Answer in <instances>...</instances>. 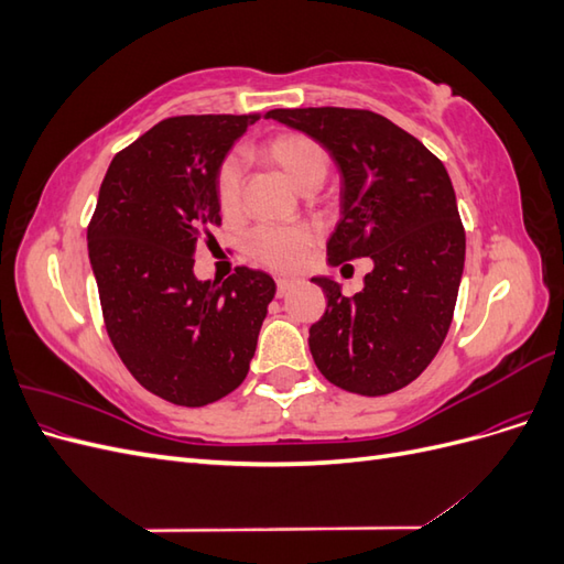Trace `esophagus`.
Instances as JSON below:
<instances>
[{
  "label": "esophagus",
  "mask_w": 564,
  "mask_h": 564,
  "mask_svg": "<svg viewBox=\"0 0 564 564\" xmlns=\"http://www.w3.org/2000/svg\"><path fill=\"white\" fill-rule=\"evenodd\" d=\"M294 286V282L292 280H284V278H280L278 280V296L282 299V296H286V292H289V289H292Z\"/></svg>",
  "instance_id": "esophagus-1"
}]
</instances>
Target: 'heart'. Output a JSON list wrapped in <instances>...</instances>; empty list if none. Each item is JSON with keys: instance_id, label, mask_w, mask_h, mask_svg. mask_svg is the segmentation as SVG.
<instances>
[{"instance_id": "1", "label": "heart", "mask_w": 564, "mask_h": 564, "mask_svg": "<svg viewBox=\"0 0 564 564\" xmlns=\"http://www.w3.org/2000/svg\"><path fill=\"white\" fill-rule=\"evenodd\" d=\"M263 155L275 164L296 191L322 185L329 174V155L313 135L301 131H284L272 135L261 148ZM216 199L224 214H232L242 199V166L237 158H228L218 169ZM315 235L308 228L261 226L249 232L245 251L251 261L275 272H294L308 261Z\"/></svg>"}]
</instances>
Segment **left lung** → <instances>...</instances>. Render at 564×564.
<instances>
[{
	"label": "left lung",
	"mask_w": 564,
	"mask_h": 564,
	"mask_svg": "<svg viewBox=\"0 0 564 564\" xmlns=\"http://www.w3.org/2000/svg\"><path fill=\"white\" fill-rule=\"evenodd\" d=\"M270 119L329 150L340 172V220L327 242L332 265L369 256L355 296L313 278L327 311L311 327L324 379L377 398L412 383L433 362L454 317L466 232L445 164L383 115L352 108H280Z\"/></svg>",
	"instance_id": "1"
}]
</instances>
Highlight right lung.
Segmentation results:
<instances>
[{
    "mask_svg": "<svg viewBox=\"0 0 564 564\" xmlns=\"http://www.w3.org/2000/svg\"><path fill=\"white\" fill-rule=\"evenodd\" d=\"M261 115L162 119L112 158L87 230L106 329L119 360L152 395L204 406L240 386L275 282L235 268L195 278V249L220 226L216 176Z\"/></svg>",
    "mask_w": 564,
    "mask_h": 564,
    "instance_id": "obj_1",
    "label": "right lung"
}]
</instances>
